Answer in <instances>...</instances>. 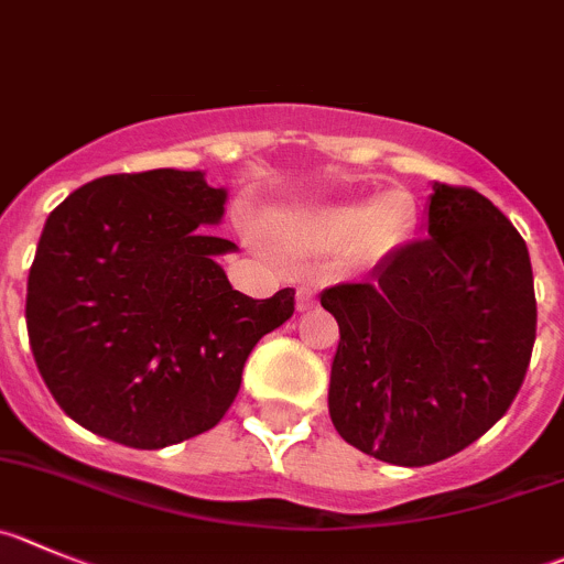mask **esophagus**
I'll return each instance as SVG.
<instances>
[{"instance_id":"obj_1","label":"esophagus","mask_w":564,"mask_h":564,"mask_svg":"<svg viewBox=\"0 0 564 564\" xmlns=\"http://www.w3.org/2000/svg\"><path fill=\"white\" fill-rule=\"evenodd\" d=\"M317 306V292L312 286L297 289V312H312Z\"/></svg>"}]
</instances>
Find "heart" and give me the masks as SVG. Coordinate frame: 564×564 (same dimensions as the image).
<instances>
[{
	"label": "heart",
	"mask_w": 564,
	"mask_h": 564,
	"mask_svg": "<svg viewBox=\"0 0 564 564\" xmlns=\"http://www.w3.org/2000/svg\"><path fill=\"white\" fill-rule=\"evenodd\" d=\"M409 225V197L389 188L370 203H328L294 210L281 223V236L294 250H341L354 267H372L401 245Z\"/></svg>",
	"instance_id": "b5f03b06"
}]
</instances>
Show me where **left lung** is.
<instances>
[{
    "mask_svg": "<svg viewBox=\"0 0 564 564\" xmlns=\"http://www.w3.org/2000/svg\"><path fill=\"white\" fill-rule=\"evenodd\" d=\"M425 236L319 294L339 323L334 429L403 467L459 454L507 414L536 330L525 241L484 194L434 183Z\"/></svg>",
    "mask_w": 564,
    "mask_h": 564,
    "instance_id": "left-lung-1",
    "label": "left lung"
}]
</instances>
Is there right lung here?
Returning <instances> with one entry per match:
<instances>
[{"instance_id":"right-lung-1","label":"right lung","mask_w":564,"mask_h":564,"mask_svg":"<svg viewBox=\"0 0 564 564\" xmlns=\"http://www.w3.org/2000/svg\"><path fill=\"white\" fill-rule=\"evenodd\" d=\"M228 188L205 172L105 175L50 214L28 278V334L68 417L141 451L214 429L264 334L294 314V289L252 300L208 225Z\"/></svg>"}]
</instances>
